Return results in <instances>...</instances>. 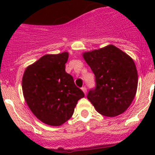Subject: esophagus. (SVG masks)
<instances>
[{
    "instance_id": "34e87169",
    "label": "esophagus",
    "mask_w": 155,
    "mask_h": 155,
    "mask_svg": "<svg viewBox=\"0 0 155 155\" xmlns=\"http://www.w3.org/2000/svg\"><path fill=\"white\" fill-rule=\"evenodd\" d=\"M81 89H82V91H83V92H84V94H86V93H87V87H83L82 88H81Z\"/></svg>"
}]
</instances>
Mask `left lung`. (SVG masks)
<instances>
[{
    "instance_id": "1",
    "label": "left lung",
    "mask_w": 155,
    "mask_h": 155,
    "mask_svg": "<svg viewBox=\"0 0 155 155\" xmlns=\"http://www.w3.org/2000/svg\"><path fill=\"white\" fill-rule=\"evenodd\" d=\"M83 57L95 75L96 87L87 97L96 110L107 117L124 113L137 92L138 77L133 58L113 45L84 52Z\"/></svg>"
}]
</instances>
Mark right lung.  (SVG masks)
Masks as SVG:
<instances>
[{"mask_svg":"<svg viewBox=\"0 0 155 155\" xmlns=\"http://www.w3.org/2000/svg\"><path fill=\"white\" fill-rule=\"evenodd\" d=\"M68 58V52L46 54L27 67L22 77L27 105L38 119L52 126L69 120L78 101L84 97L65 71Z\"/></svg>","mask_w":155,"mask_h":155,"instance_id":"add662e5","label":"right lung"}]
</instances>
